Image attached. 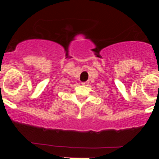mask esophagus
<instances>
[{
	"label": "esophagus",
	"mask_w": 159,
	"mask_h": 159,
	"mask_svg": "<svg viewBox=\"0 0 159 159\" xmlns=\"http://www.w3.org/2000/svg\"><path fill=\"white\" fill-rule=\"evenodd\" d=\"M81 84H82V85L87 86V85H89V82H87V81H84V82H81Z\"/></svg>",
	"instance_id": "1"
}]
</instances>
